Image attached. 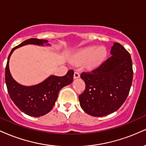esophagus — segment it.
<instances>
[{"label":"esophagus","mask_w":146,"mask_h":146,"mask_svg":"<svg viewBox=\"0 0 146 146\" xmlns=\"http://www.w3.org/2000/svg\"><path fill=\"white\" fill-rule=\"evenodd\" d=\"M73 78H74V79L80 78V73H79L78 71H75L74 73V75H73Z\"/></svg>","instance_id":"obj_1"}]
</instances>
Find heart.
<instances>
[{
  "mask_svg": "<svg viewBox=\"0 0 146 146\" xmlns=\"http://www.w3.org/2000/svg\"><path fill=\"white\" fill-rule=\"evenodd\" d=\"M107 55L108 51L106 46L90 45L78 50L73 54L72 60L76 64L84 62L86 68L94 69L104 62Z\"/></svg>",
  "mask_w": 146,
  "mask_h": 146,
  "instance_id": "obj_1",
  "label": "heart"
}]
</instances>
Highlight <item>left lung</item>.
Here are the masks:
<instances>
[{"instance_id": "left-lung-1", "label": "left lung", "mask_w": 146, "mask_h": 146, "mask_svg": "<svg viewBox=\"0 0 146 146\" xmlns=\"http://www.w3.org/2000/svg\"><path fill=\"white\" fill-rule=\"evenodd\" d=\"M112 55L96 69L80 75L86 84L79 95L84 111L93 117H104L121 107L128 97L133 71L130 53L119 43L111 47Z\"/></svg>"}]
</instances>
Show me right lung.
<instances>
[{
  "instance_id": "right-lung-1",
  "label": "right lung",
  "mask_w": 146,
  "mask_h": 146,
  "mask_svg": "<svg viewBox=\"0 0 146 146\" xmlns=\"http://www.w3.org/2000/svg\"><path fill=\"white\" fill-rule=\"evenodd\" d=\"M48 40L31 38L12 48L8 56L5 68V83L10 98L16 106L26 115L40 117L50 112L55 105L59 91L63 87L72 83L74 71L69 70L64 76L50 75L42 82L33 86H24L18 83L9 71L10 57L16 48L27 44L50 46Z\"/></svg>"
}]
</instances>
